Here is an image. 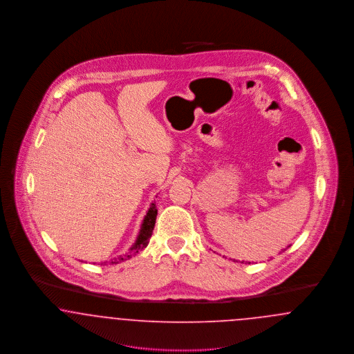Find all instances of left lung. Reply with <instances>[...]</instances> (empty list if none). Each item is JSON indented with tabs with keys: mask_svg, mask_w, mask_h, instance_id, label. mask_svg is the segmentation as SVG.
<instances>
[{
	"mask_svg": "<svg viewBox=\"0 0 354 354\" xmlns=\"http://www.w3.org/2000/svg\"><path fill=\"white\" fill-rule=\"evenodd\" d=\"M250 264H251V263H250Z\"/></svg>",
	"mask_w": 354,
	"mask_h": 354,
	"instance_id": "8db88e82",
	"label": "left lung"
}]
</instances>
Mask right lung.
<instances>
[{"label":"right lung","instance_id":"right-lung-1","mask_svg":"<svg viewBox=\"0 0 354 354\" xmlns=\"http://www.w3.org/2000/svg\"><path fill=\"white\" fill-rule=\"evenodd\" d=\"M156 215H158V209H156V205L155 203H152L147 211V215L145 216V219L142 221V225H140V231H139V235L136 237V241H135L134 245L130 248V251L127 254H123V256H119V257H114L110 264H118L123 260H127L130 259L131 256H134L139 251H142L143 248H146V245L149 244V239L151 237L152 231H153V227H155V220H156ZM100 266V264H98ZM101 266H106V263H101Z\"/></svg>","mask_w":354,"mask_h":354}]
</instances>
